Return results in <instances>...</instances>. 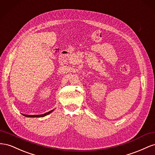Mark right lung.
Segmentation results:
<instances>
[{
    "instance_id": "obj_1",
    "label": "right lung",
    "mask_w": 155,
    "mask_h": 155,
    "mask_svg": "<svg viewBox=\"0 0 155 155\" xmlns=\"http://www.w3.org/2000/svg\"><path fill=\"white\" fill-rule=\"evenodd\" d=\"M53 111V110H51V111L48 112L45 114H41V115H26V114H23L24 116L25 117H44L45 116H47L48 114H51L52 112Z\"/></svg>"
}]
</instances>
